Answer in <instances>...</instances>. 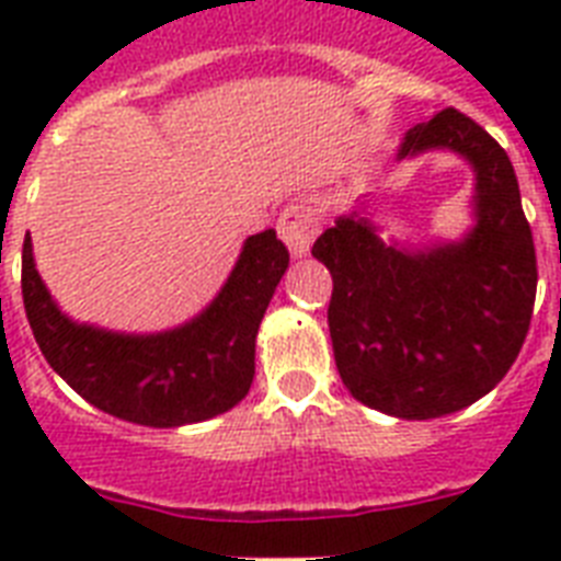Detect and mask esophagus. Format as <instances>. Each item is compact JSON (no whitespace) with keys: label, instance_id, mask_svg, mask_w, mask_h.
Wrapping results in <instances>:
<instances>
[{"label":"esophagus","instance_id":"1","mask_svg":"<svg viewBox=\"0 0 561 561\" xmlns=\"http://www.w3.org/2000/svg\"><path fill=\"white\" fill-rule=\"evenodd\" d=\"M276 229H279V238L288 244L290 255L294 259H302V255L311 250L317 232H320V218H317L314 206L308 203H290L279 211V220H276Z\"/></svg>","mask_w":561,"mask_h":561}]
</instances>
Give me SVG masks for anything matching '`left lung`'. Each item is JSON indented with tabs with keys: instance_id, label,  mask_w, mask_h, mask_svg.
Returning a JSON list of instances; mask_svg holds the SVG:
<instances>
[{
	"instance_id": "left-lung-1",
	"label": "left lung",
	"mask_w": 561,
	"mask_h": 561,
	"mask_svg": "<svg viewBox=\"0 0 561 561\" xmlns=\"http://www.w3.org/2000/svg\"><path fill=\"white\" fill-rule=\"evenodd\" d=\"M434 148L478 171V224L462 241L413 253L352 211L311 250L332 273L329 332L346 390L399 419L445 416L486 396L522 352L539 282L504 148L454 107L410 127L399 160Z\"/></svg>"
}]
</instances>
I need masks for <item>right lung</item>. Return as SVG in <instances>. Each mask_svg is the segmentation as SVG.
Here are the masks:
<instances>
[{
  "mask_svg": "<svg viewBox=\"0 0 561 561\" xmlns=\"http://www.w3.org/2000/svg\"><path fill=\"white\" fill-rule=\"evenodd\" d=\"M288 262V247L264 229L247 238L227 285L192 323L118 334L60 314L25 238L22 302L39 352L78 396L125 422L180 427L227 413L250 392L255 334Z\"/></svg>",
  "mask_w": 561,
  "mask_h": 561,
  "instance_id": "add662e5",
  "label": "right lung"
}]
</instances>
